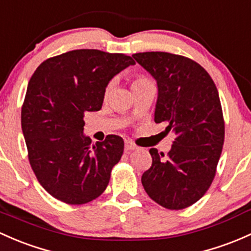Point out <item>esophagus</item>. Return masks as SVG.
Returning a JSON list of instances; mask_svg holds the SVG:
<instances>
[{
	"label": "esophagus",
	"instance_id": "1",
	"mask_svg": "<svg viewBox=\"0 0 251 251\" xmlns=\"http://www.w3.org/2000/svg\"><path fill=\"white\" fill-rule=\"evenodd\" d=\"M136 149L137 147L131 143L130 141H125V151H132V150H136Z\"/></svg>",
	"mask_w": 251,
	"mask_h": 251
}]
</instances>
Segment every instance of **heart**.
<instances>
[{"mask_svg": "<svg viewBox=\"0 0 251 251\" xmlns=\"http://www.w3.org/2000/svg\"><path fill=\"white\" fill-rule=\"evenodd\" d=\"M146 80H147V79L144 78V77H138V78H136V79H134L133 84H137V83H142V81H146ZM109 89H110V85L108 86V88H107V92L109 91Z\"/></svg>", "mask_w": 251, "mask_h": 251, "instance_id": "1", "label": "heart"}]
</instances>
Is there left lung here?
<instances>
[{"mask_svg":"<svg viewBox=\"0 0 251 251\" xmlns=\"http://www.w3.org/2000/svg\"><path fill=\"white\" fill-rule=\"evenodd\" d=\"M157 83L155 123L174 133L167 159L149 150L151 167L142 176L150 199L167 209H184L207 192L225 138L219 92L207 71L189 57L163 51L133 54Z\"/></svg>","mask_w":251,"mask_h":251,"instance_id":"8db88e82","label":"left lung"}]
</instances>
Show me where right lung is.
Wrapping results in <instances>:
<instances>
[{"mask_svg": "<svg viewBox=\"0 0 251 251\" xmlns=\"http://www.w3.org/2000/svg\"><path fill=\"white\" fill-rule=\"evenodd\" d=\"M134 63L125 54L78 49L46 60L31 77L21 128L31 167L55 199L84 204L107 188L124 141L109 134L92 144L84 114L101 109L110 79Z\"/></svg>", "mask_w": 251, "mask_h": 251, "instance_id": "obj_1", "label": "right lung"}]
</instances>
